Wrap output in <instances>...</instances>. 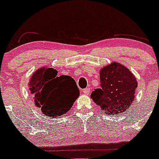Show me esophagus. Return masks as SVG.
<instances>
[{"instance_id": "obj_1", "label": "esophagus", "mask_w": 159, "mask_h": 159, "mask_svg": "<svg viewBox=\"0 0 159 159\" xmlns=\"http://www.w3.org/2000/svg\"><path fill=\"white\" fill-rule=\"evenodd\" d=\"M82 92H83V93H84V94L87 95L90 92V88L89 87H87V88H85V89L82 90Z\"/></svg>"}]
</instances>
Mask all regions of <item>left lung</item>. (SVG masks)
Masks as SVG:
<instances>
[{"mask_svg":"<svg viewBox=\"0 0 159 159\" xmlns=\"http://www.w3.org/2000/svg\"><path fill=\"white\" fill-rule=\"evenodd\" d=\"M101 88L91 94L94 102L107 115L125 111L134 99L137 82L134 76L120 63L114 62L100 71Z\"/></svg>","mask_w":159,"mask_h":159,"instance_id":"1","label":"left lung"}]
</instances>
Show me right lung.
I'll return each mask as SVG.
<instances>
[{"mask_svg": "<svg viewBox=\"0 0 159 159\" xmlns=\"http://www.w3.org/2000/svg\"><path fill=\"white\" fill-rule=\"evenodd\" d=\"M29 85L36 106L49 117L67 113L79 97V89L74 79L64 75L57 77V70L52 67L37 70Z\"/></svg>", "mask_w": 159, "mask_h": 159, "instance_id": "right-lung-1", "label": "right lung"}]
</instances>
